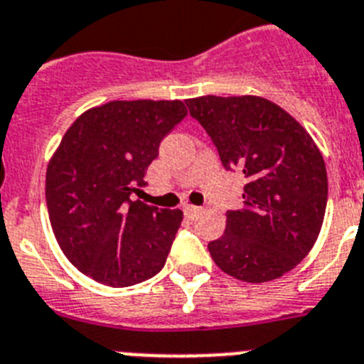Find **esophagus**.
<instances>
[{
	"label": "esophagus",
	"mask_w": 364,
	"mask_h": 364,
	"mask_svg": "<svg viewBox=\"0 0 364 364\" xmlns=\"http://www.w3.org/2000/svg\"><path fill=\"white\" fill-rule=\"evenodd\" d=\"M183 210H185V214L188 218H196L198 214L201 213V210H203V208L196 207V205H185V207H183Z\"/></svg>",
	"instance_id": "34e87169"
}]
</instances>
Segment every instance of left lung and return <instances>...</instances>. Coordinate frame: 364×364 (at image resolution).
<instances>
[{"mask_svg":"<svg viewBox=\"0 0 364 364\" xmlns=\"http://www.w3.org/2000/svg\"><path fill=\"white\" fill-rule=\"evenodd\" d=\"M188 112L213 139L225 170L243 173V207L227 210L223 236L208 243L221 271L269 282L311 251L326 213L328 176L314 139L262 97H200Z\"/></svg>","mask_w":364,"mask_h":364,"instance_id":"8db88e82","label":"left lung"}]
</instances>
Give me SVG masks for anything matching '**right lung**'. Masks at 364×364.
I'll list each match as a JSON object with an SVG mask.
<instances>
[{
	"mask_svg": "<svg viewBox=\"0 0 364 364\" xmlns=\"http://www.w3.org/2000/svg\"><path fill=\"white\" fill-rule=\"evenodd\" d=\"M185 117L181 100H113L65 132L47 166L46 200L56 242L80 273L128 287L163 269L183 213L129 196L146 186L161 141Z\"/></svg>",
	"mask_w": 364,
	"mask_h": 364,
	"instance_id": "1",
	"label": "right lung"
}]
</instances>
